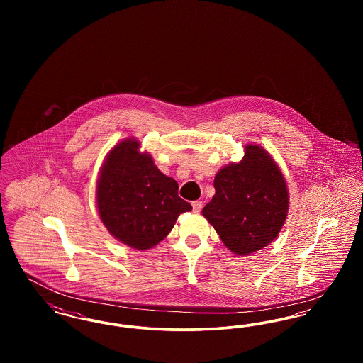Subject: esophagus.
Listing matches in <instances>:
<instances>
[{
    "mask_svg": "<svg viewBox=\"0 0 363 363\" xmlns=\"http://www.w3.org/2000/svg\"><path fill=\"white\" fill-rule=\"evenodd\" d=\"M191 207H193L194 212H200L201 208H203V201H193Z\"/></svg>",
    "mask_w": 363,
    "mask_h": 363,
    "instance_id": "obj_1",
    "label": "esophagus"
}]
</instances>
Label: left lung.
I'll use <instances>...</instances> for the list:
<instances>
[{"label":"left lung","instance_id":"1","mask_svg":"<svg viewBox=\"0 0 363 363\" xmlns=\"http://www.w3.org/2000/svg\"><path fill=\"white\" fill-rule=\"evenodd\" d=\"M215 196L203 209L227 249L247 256L274 241L289 212L287 184L277 162L256 144L240 163L216 174Z\"/></svg>","mask_w":363,"mask_h":363}]
</instances>
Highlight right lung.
Listing matches in <instances>:
<instances>
[{
    "mask_svg": "<svg viewBox=\"0 0 363 363\" xmlns=\"http://www.w3.org/2000/svg\"><path fill=\"white\" fill-rule=\"evenodd\" d=\"M138 148L140 141L126 138L107 154L96 184V206L114 238L145 250L163 241L191 206L178 196L177 181L159 172L152 156Z\"/></svg>",
    "mask_w": 363,
    "mask_h": 363,
    "instance_id": "add662e5",
    "label": "right lung"
}]
</instances>
